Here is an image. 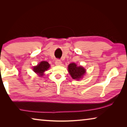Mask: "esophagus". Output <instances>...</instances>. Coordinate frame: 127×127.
I'll return each instance as SVG.
<instances>
[{
    "label": "esophagus",
    "instance_id": "1",
    "mask_svg": "<svg viewBox=\"0 0 127 127\" xmlns=\"http://www.w3.org/2000/svg\"><path fill=\"white\" fill-rule=\"evenodd\" d=\"M55 64L57 65H60L62 64V62L59 59H57L55 61Z\"/></svg>",
    "mask_w": 127,
    "mask_h": 127
}]
</instances>
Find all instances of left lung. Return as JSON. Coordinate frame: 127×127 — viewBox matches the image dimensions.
<instances>
[{
  "instance_id": "1",
  "label": "left lung",
  "mask_w": 127,
  "mask_h": 127,
  "mask_svg": "<svg viewBox=\"0 0 127 127\" xmlns=\"http://www.w3.org/2000/svg\"><path fill=\"white\" fill-rule=\"evenodd\" d=\"M68 71L72 78L77 80L82 78L86 72L84 68L81 66H77L75 63H71L68 65Z\"/></svg>"
}]
</instances>
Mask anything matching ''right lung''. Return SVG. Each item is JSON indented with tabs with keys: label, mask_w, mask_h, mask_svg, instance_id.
Returning <instances> with one entry per match:
<instances>
[{
	"label": "right lung",
	"mask_w": 127,
	"mask_h": 127,
	"mask_svg": "<svg viewBox=\"0 0 127 127\" xmlns=\"http://www.w3.org/2000/svg\"><path fill=\"white\" fill-rule=\"evenodd\" d=\"M49 67H50V65L48 62L43 61L41 62L39 64H38L37 66H34L33 70L35 72L40 74V76H42L43 73L48 70Z\"/></svg>",
	"instance_id": "add662e5"
}]
</instances>
